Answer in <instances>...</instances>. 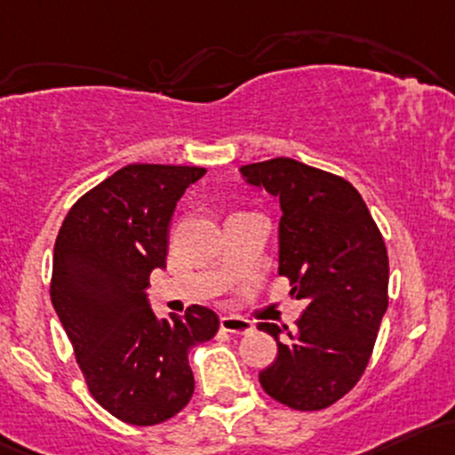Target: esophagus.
Listing matches in <instances>:
<instances>
[{
    "label": "esophagus",
    "instance_id": "obj_1",
    "mask_svg": "<svg viewBox=\"0 0 455 455\" xmlns=\"http://www.w3.org/2000/svg\"><path fill=\"white\" fill-rule=\"evenodd\" d=\"M220 328H222L224 332H231V334H248L252 331V323L243 317L227 315L220 319Z\"/></svg>",
    "mask_w": 455,
    "mask_h": 455
}]
</instances>
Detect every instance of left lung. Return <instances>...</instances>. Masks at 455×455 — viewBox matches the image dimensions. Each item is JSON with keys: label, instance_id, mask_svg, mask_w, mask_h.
Returning a JSON list of instances; mask_svg holds the SVG:
<instances>
[{"label": "left lung", "instance_id": "left-lung-1", "mask_svg": "<svg viewBox=\"0 0 455 455\" xmlns=\"http://www.w3.org/2000/svg\"><path fill=\"white\" fill-rule=\"evenodd\" d=\"M283 209L278 276L307 308L284 339L276 323L259 331L278 356L259 373L263 391L293 411H322L365 373L388 307V254L378 224L352 183L289 157L239 168Z\"/></svg>", "mask_w": 455, "mask_h": 455}]
</instances>
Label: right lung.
I'll return each mask as SVG.
<instances>
[{"label":"right lung","mask_w":455,"mask_h":455,"mask_svg":"<svg viewBox=\"0 0 455 455\" xmlns=\"http://www.w3.org/2000/svg\"><path fill=\"white\" fill-rule=\"evenodd\" d=\"M204 172L129 164L73 204L53 248L49 293L90 395L132 426H157L188 406L189 347L220 328L198 304L159 322L144 293L166 266L177 201Z\"/></svg>","instance_id":"add662e5"}]
</instances>
